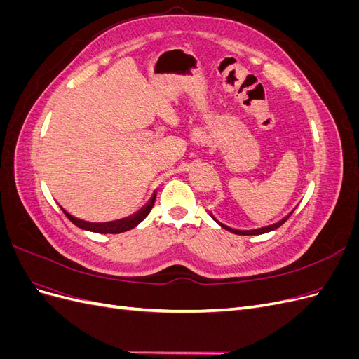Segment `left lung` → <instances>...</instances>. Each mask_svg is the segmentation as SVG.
<instances>
[{"label": "left lung", "mask_w": 359, "mask_h": 359, "mask_svg": "<svg viewBox=\"0 0 359 359\" xmlns=\"http://www.w3.org/2000/svg\"><path fill=\"white\" fill-rule=\"evenodd\" d=\"M292 214V212H290ZM214 219V217H212ZM289 219V215L286 217V219H283L281 222H278V223H276V224H271V226H268V227H262V229H256V231H235V229H231V227H227V226H224V224H222V223H219L217 222L215 219V222L219 223L223 229H226V231H229V232H233V233H236V235H260V233H266V232H271V231H274V229H277V227H280L281 224H283L286 220Z\"/></svg>", "instance_id": "8db88e82"}]
</instances>
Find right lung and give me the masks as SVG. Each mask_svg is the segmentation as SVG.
Instances as JSON below:
<instances>
[{"instance_id": "obj_1", "label": "right lung", "mask_w": 359, "mask_h": 359, "mask_svg": "<svg viewBox=\"0 0 359 359\" xmlns=\"http://www.w3.org/2000/svg\"><path fill=\"white\" fill-rule=\"evenodd\" d=\"M154 201H156V196H153V199L149 201V203L140 212L135 214L133 217H128V219H126V220H118V222H112V223H88V222H83L79 219H74V217L70 215L67 211H64V210L62 211L67 215V219L73 224L81 227V229L97 232V233H121V232H127L130 229H133V227H136L140 222H142L145 217L151 212V210H153Z\"/></svg>"}]
</instances>
